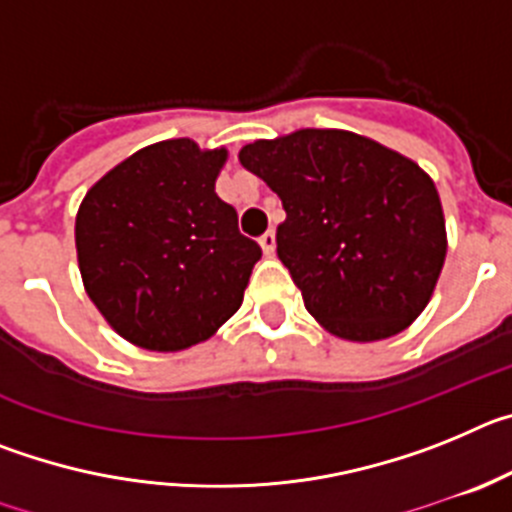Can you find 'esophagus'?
Listing matches in <instances>:
<instances>
[{
    "mask_svg": "<svg viewBox=\"0 0 512 512\" xmlns=\"http://www.w3.org/2000/svg\"><path fill=\"white\" fill-rule=\"evenodd\" d=\"M259 243L261 248H264L266 256H274V251H277V235H274V230H266L259 238Z\"/></svg>",
    "mask_w": 512,
    "mask_h": 512,
    "instance_id": "obj_1",
    "label": "esophagus"
}]
</instances>
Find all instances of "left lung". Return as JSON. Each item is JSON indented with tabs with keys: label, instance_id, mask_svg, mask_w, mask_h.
<instances>
[{
	"label": "left lung",
	"instance_id": "obj_1",
	"mask_svg": "<svg viewBox=\"0 0 512 512\" xmlns=\"http://www.w3.org/2000/svg\"><path fill=\"white\" fill-rule=\"evenodd\" d=\"M238 158L279 194V259L328 333L382 341L425 310L446 259V223L436 184L415 161L318 128L256 140Z\"/></svg>",
	"mask_w": 512,
	"mask_h": 512
}]
</instances>
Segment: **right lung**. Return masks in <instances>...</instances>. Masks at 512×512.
Here are the masks:
<instances>
[{
    "label": "right lung",
    "mask_w": 512,
    "mask_h": 512,
    "mask_svg": "<svg viewBox=\"0 0 512 512\" xmlns=\"http://www.w3.org/2000/svg\"><path fill=\"white\" fill-rule=\"evenodd\" d=\"M225 158V148L161 140L107 171L81 202L84 289L125 341L182 351L241 307L261 248L215 194Z\"/></svg>",
    "instance_id": "1"
}]
</instances>
